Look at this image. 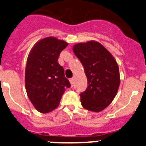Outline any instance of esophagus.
Segmentation results:
<instances>
[{
  "instance_id": "esophagus-1",
  "label": "esophagus",
  "mask_w": 146,
  "mask_h": 146,
  "mask_svg": "<svg viewBox=\"0 0 146 146\" xmlns=\"http://www.w3.org/2000/svg\"><path fill=\"white\" fill-rule=\"evenodd\" d=\"M69 81H70L71 86H73V84H74V79H73V78H71V79L69 80Z\"/></svg>"
}]
</instances>
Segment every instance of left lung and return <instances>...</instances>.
<instances>
[{
	"label": "left lung",
	"instance_id": "obj_1",
	"mask_svg": "<svg viewBox=\"0 0 146 146\" xmlns=\"http://www.w3.org/2000/svg\"><path fill=\"white\" fill-rule=\"evenodd\" d=\"M72 49L81 62L88 80L86 90L80 94L82 106L91 111H101L117 93L120 83L117 63L98 41L77 43Z\"/></svg>",
	"mask_w": 146,
	"mask_h": 146
}]
</instances>
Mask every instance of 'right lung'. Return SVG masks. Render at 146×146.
<instances>
[{
    "mask_svg": "<svg viewBox=\"0 0 146 146\" xmlns=\"http://www.w3.org/2000/svg\"><path fill=\"white\" fill-rule=\"evenodd\" d=\"M68 43L54 37L40 40L33 46L25 69V88L29 99L39 112L46 114L59 106L70 83L58 62Z\"/></svg>",
    "mask_w": 146,
    "mask_h": 146,
    "instance_id": "right-lung-1",
    "label": "right lung"
}]
</instances>
